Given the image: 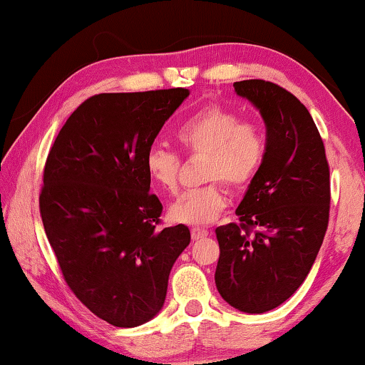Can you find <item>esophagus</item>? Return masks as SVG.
<instances>
[{
    "mask_svg": "<svg viewBox=\"0 0 365 365\" xmlns=\"http://www.w3.org/2000/svg\"><path fill=\"white\" fill-rule=\"evenodd\" d=\"M207 234H209V231H207V229H204V227H192L191 229L192 241H199V239L207 237Z\"/></svg>",
    "mask_w": 365,
    "mask_h": 365,
    "instance_id": "34e87169",
    "label": "esophagus"
}]
</instances>
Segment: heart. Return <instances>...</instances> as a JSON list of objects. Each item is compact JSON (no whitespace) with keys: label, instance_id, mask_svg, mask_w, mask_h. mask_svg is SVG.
<instances>
[{"label":"heart","instance_id":"b5f03b06","mask_svg":"<svg viewBox=\"0 0 365 365\" xmlns=\"http://www.w3.org/2000/svg\"><path fill=\"white\" fill-rule=\"evenodd\" d=\"M174 138L189 156H206L202 178L211 182L181 194L169 207V216L176 222L206 226L227 206L224 184L239 191L256 178L266 154V136L256 121L241 119L221 104H207L184 119ZM144 168L158 189L168 194L178 191L181 173L178 153L161 146L149 148Z\"/></svg>","mask_w":365,"mask_h":365}]
</instances>
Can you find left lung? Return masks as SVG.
<instances>
[{"mask_svg":"<svg viewBox=\"0 0 365 365\" xmlns=\"http://www.w3.org/2000/svg\"><path fill=\"white\" fill-rule=\"evenodd\" d=\"M267 128L266 154L236 209L239 222L216 229V287L224 301L262 314L287 301L322 246L331 179L322 138L307 108L276 83H234Z\"/></svg>","mask_w":365,"mask_h":365,"instance_id":"left-lung-1","label":"left lung"}]
</instances>
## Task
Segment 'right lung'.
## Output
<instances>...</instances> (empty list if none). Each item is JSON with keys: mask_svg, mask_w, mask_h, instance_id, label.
I'll use <instances>...</instances> for the list:
<instances>
[{"mask_svg": "<svg viewBox=\"0 0 365 365\" xmlns=\"http://www.w3.org/2000/svg\"><path fill=\"white\" fill-rule=\"evenodd\" d=\"M184 88L103 93L78 106L54 139L39 194L44 232L74 296L103 321L136 327L161 311L184 224L158 229L144 158Z\"/></svg>", "mask_w": 365, "mask_h": 365, "instance_id": "1", "label": "right lung"}]
</instances>
